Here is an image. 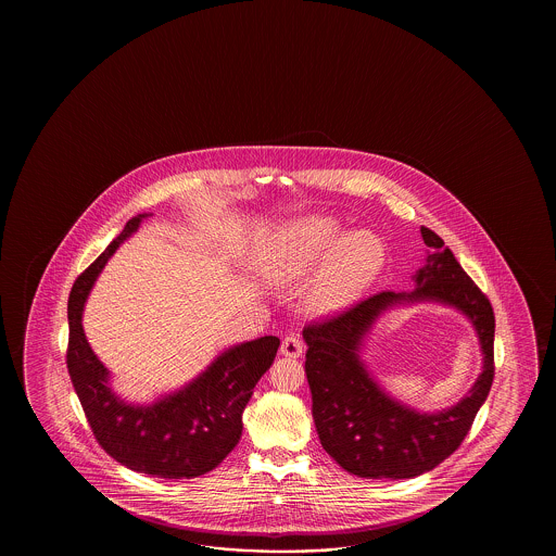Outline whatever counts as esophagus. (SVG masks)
<instances>
[{
    "instance_id": "esophagus-1",
    "label": "esophagus",
    "mask_w": 556,
    "mask_h": 556,
    "mask_svg": "<svg viewBox=\"0 0 556 556\" xmlns=\"http://www.w3.org/2000/svg\"><path fill=\"white\" fill-rule=\"evenodd\" d=\"M280 352H282L286 357H300L302 352H304V342H302V338H300V336H294V333L286 336L282 340V348H280Z\"/></svg>"
}]
</instances>
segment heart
Returning a JSON list of instances; mask_svg holds the SVG:
<instances>
[{
	"instance_id": "b5f03b06",
	"label": "heart",
	"mask_w": 556,
	"mask_h": 556,
	"mask_svg": "<svg viewBox=\"0 0 556 556\" xmlns=\"http://www.w3.org/2000/svg\"><path fill=\"white\" fill-rule=\"evenodd\" d=\"M321 261L325 264L309 288L307 304L326 316L350 306L378 278L386 252L381 240L367 230L345 237L333 218L309 216L295 220L278 237L266 274L276 282H295Z\"/></svg>"
}]
</instances>
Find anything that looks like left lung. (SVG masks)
<instances>
[{
	"instance_id": "obj_1",
	"label": "left lung",
	"mask_w": 556,
	"mask_h": 556,
	"mask_svg": "<svg viewBox=\"0 0 556 556\" xmlns=\"http://www.w3.org/2000/svg\"><path fill=\"white\" fill-rule=\"evenodd\" d=\"M426 266L414 292H379L338 316L304 328L312 415L321 447L342 469L364 479H412L445 462L469 433L495 378V314L445 242L426 226ZM441 301L457 306L478 331L484 371L463 402L438 415H421L378 388L358 357L363 338L390 306Z\"/></svg>"
}]
</instances>
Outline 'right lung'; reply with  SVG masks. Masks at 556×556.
I'll use <instances>...</instances> for the list:
<instances>
[{
  "instance_id": "right-lung-1",
  "label": "right lung",
  "mask_w": 556,
  "mask_h": 556,
  "mask_svg": "<svg viewBox=\"0 0 556 556\" xmlns=\"http://www.w3.org/2000/svg\"><path fill=\"white\" fill-rule=\"evenodd\" d=\"M149 214L130 218L105 252L73 283L67 369L99 445L130 471L161 479H192L213 471L237 447L242 412L258 379L270 369L280 340L264 336L218 355L182 390L147 405L121 400L109 386V369L85 338L84 306L94 280L123 240ZM86 294L85 296L83 294Z\"/></svg>"
}]
</instances>
